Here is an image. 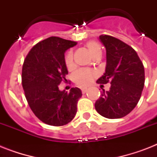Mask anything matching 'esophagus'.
<instances>
[{"mask_svg":"<svg viewBox=\"0 0 157 157\" xmlns=\"http://www.w3.org/2000/svg\"><path fill=\"white\" fill-rule=\"evenodd\" d=\"M81 91H82V93L83 94L86 93V91H87V88H82L81 89Z\"/></svg>","mask_w":157,"mask_h":157,"instance_id":"obj_1","label":"esophagus"}]
</instances>
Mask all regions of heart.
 I'll return each instance as SVG.
<instances>
[{
  "mask_svg": "<svg viewBox=\"0 0 157 157\" xmlns=\"http://www.w3.org/2000/svg\"><path fill=\"white\" fill-rule=\"evenodd\" d=\"M86 47L88 49L89 52L91 56L94 57L98 54H102V49L100 45L97 41L90 40L86 44ZM65 63L67 67L71 69L73 67V55L71 51H69L65 56ZM94 76V72L88 69H82L76 71L74 75V81L77 85L81 86H88L90 83Z\"/></svg>",
  "mask_w": 157,
  "mask_h": 157,
  "instance_id": "obj_1",
  "label": "heart"
}]
</instances>
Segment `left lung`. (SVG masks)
I'll return each instance as SVG.
<instances>
[{"label": "left lung", "instance_id": "left-lung-1", "mask_svg": "<svg viewBox=\"0 0 157 157\" xmlns=\"http://www.w3.org/2000/svg\"><path fill=\"white\" fill-rule=\"evenodd\" d=\"M106 49L105 72L97 82L111 83L108 91L96 101V111L109 119L128 115L139 103L145 82L144 67L136 51L129 45L111 36H99Z\"/></svg>", "mask_w": 157, "mask_h": 157}]
</instances>
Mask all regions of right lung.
<instances>
[{
  "label": "right lung",
  "instance_id": "add662e5",
  "mask_svg": "<svg viewBox=\"0 0 157 157\" xmlns=\"http://www.w3.org/2000/svg\"><path fill=\"white\" fill-rule=\"evenodd\" d=\"M76 44L51 36L33 46L23 63L22 84L27 101L36 117L50 125L67 124L77 112L81 90L75 87L67 93L59 88L67 81L64 54Z\"/></svg>",
  "mask_w": 157,
  "mask_h": 157
}]
</instances>
